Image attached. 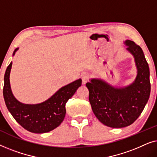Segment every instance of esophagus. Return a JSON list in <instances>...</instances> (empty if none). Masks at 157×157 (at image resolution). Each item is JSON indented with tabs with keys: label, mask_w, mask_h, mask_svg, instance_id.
<instances>
[{
	"label": "esophagus",
	"mask_w": 157,
	"mask_h": 157,
	"mask_svg": "<svg viewBox=\"0 0 157 157\" xmlns=\"http://www.w3.org/2000/svg\"><path fill=\"white\" fill-rule=\"evenodd\" d=\"M81 78H82V83L83 84H86V83H87V81H89V74H84L81 77Z\"/></svg>",
	"instance_id": "esophagus-1"
}]
</instances>
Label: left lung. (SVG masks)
<instances>
[{
  "label": "left lung",
  "instance_id": "1",
  "mask_svg": "<svg viewBox=\"0 0 157 157\" xmlns=\"http://www.w3.org/2000/svg\"><path fill=\"white\" fill-rule=\"evenodd\" d=\"M126 51L133 56L137 74L128 86H113L101 78L86 83L89 102L96 118L109 127L123 128L132 124L142 112L149 98V68L140 46L126 40Z\"/></svg>",
  "mask_w": 157,
  "mask_h": 157
}]
</instances>
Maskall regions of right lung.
Here are the masks:
<instances>
[{
  "mask_svg": "<svg viewBox=\"0 0 157 157\" xmlns=\"http://www.w3.org/2000/svg\"><path fill=\"white\" fill-rule=\"evenodd\" d=\"M18 50L16 48L13 56ZM12 61L4 76L3 97L7 109L16 121L25 129L36 134L49 132L58 127L66 115V104L81 86V79L73 81L59 89L48 99L39 104H23L13 94L10 83Z\"/></svg>",
  "mask_w": 157,
  "mask_h": 157,
  "instance_id": "right-lung-1",
  "label": "right lung"
}]
</instances>
